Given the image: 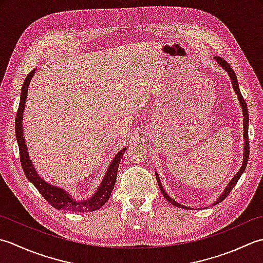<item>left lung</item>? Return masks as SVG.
<instances>
[{"mask_svg":"<svg viewBox=\"0 0 263 263\" xmlns=\"http://www.w3.org/2000/svg\"><path fill=\"white\" fill-rule=\"evenodd\" d=\"M214 59H216V61H217L219 64H220V66L224 69V70H226V71L228 72L230 79H232V84H233V87H234V89H235V92H236V94L238 95L239 103H240V105H242V109H243V116H244V138H245L244 160H243V165H242V168L239 169V171L237 173V175L235 176L234 178L232 179V181H230V183L228 184L227 189L224 190V192H223V194H222L220 197H219V199L216 201V203H214V204H217V203L221 202L222 200L226 199V197L229 195V193L232 192V190L234 189V186L236 185V183L238 181V179L240 178V176H242V174L244 173V170L246 169V165H248V161H249V155H250V144H249V111H248V105H246V102H245L244 98L242 96V93H240V90H239V87H238V82H237V77H236V74H235V72H234V70L232 69V67L229 66V63H228L227 61H224L222 58H220V57H216ZM155 176H157V180H158V184H159V187H160V191H161L162 195L164 196V199H165V200L169 201V202L171 203V204H174V205L178 206V208H181V209H189V206L181 205V204H179L178 202H176L174 199H171V197L167 194V193L164 192L163 187H162V184H161V181H160V178H159V176H158V173H155Z\"/></svg>","mask_w":263,"mask_h":263,"instance_id":"1","label":"left lung"}]
</instances>
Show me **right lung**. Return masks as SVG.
Returning <instances> with one entry per match:
<instances>
[{"mask_svg":"<svg viewBox=\"0 0 263 263\" xmlns=\"http://www.w3.org/2000/svg\"><path fill=\"white\" fill-rule=\"evenodd\" d=\"M35 69L29 72L28 76L26 77L25 83L21 88V95H20V103L17 111V117H15V136H17V142L19 145V155H20V162L21 167H23L24 173L28 180H30L33 185L36 187L41 194L44 196V199L50 203V204L58 209V210H68V211H78V212H88V211H95L103 206L108 200L110 199V195L112 190L115 187V183L117 179V173L118 167H119L120 160L124 155L126 147L121 149L120 152L115 157L114 161L111 162L110 167L106 171V174L102 181L101 186L99 187L98 192L90 197L89 200L86 201H74L72 197L64 192V190L59 189L57 186H52L47 184L46 181L43 180L41 177L37 175L35 171L33 163L29 160L28 152H27V146L25 143L24 134H23V114L25 109V103L27 99V92H28V85L31 80V77L34 76Z\"/></svg>","mask_w":263,"mask_h":263,"instance_id":"obj_1","label":"right lung"}]
</instances>
